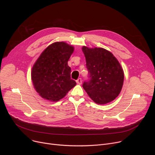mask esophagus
Returning <instances> with one entry per match:
<instances>
[{
	"label": "esophagus",
	"instance_id": "1",
	"mask_svg": "<svg viewBox=\"0 0 155 155\" xmlns=\"http://www.w3.org/2000/svg\"><path fill=\"white\" fill-rule=\"evenodd\" d=\"M77 84H81V83H82V80H81V78H78L77 80Z\"/></svg>",
	"mask_w": 155,
	"mask_h": 155
}]
</instances>
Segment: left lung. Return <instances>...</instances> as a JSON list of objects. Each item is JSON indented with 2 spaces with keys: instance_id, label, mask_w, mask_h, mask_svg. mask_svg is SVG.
<instances>
[{
  "instance_id": "1",
  "label": "left lung",
  "mask_w": 155,
  "mask_h": 155,
  "mask_svg": "<svg viewBox=\"0 0 155 155\" xmlns=\"http://www.w3.org/2000/svg\"><path fill=\"white\" fill-rule=\"evenodd\" d=\"M82 51L89 78L83 82L84 90L97 104L114 101L120 93L124 81V72L119 62L112 53L102 48L83 47Z\"/></svg>"
}]
</instances>
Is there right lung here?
Instances as JSON below:
<instances>
[{
  "mask_svg": "<svg viewBox=\"0 0 155 155\" xmlns=\"http://www.w3.org/2000/svg\"><path fill=\"white\" fill-rule=\"evenodd\" d=\"M74 47L65 42H55L41 54L34 65L31 78L39 95L51 101L63 98L76 81L71 78L68 61Z\"/></svg>",
  "mask_w": 155,
  "mask_h": 155,
  "instance_id": "obj_1",
  "label": "right lung"
}]
</instances>
